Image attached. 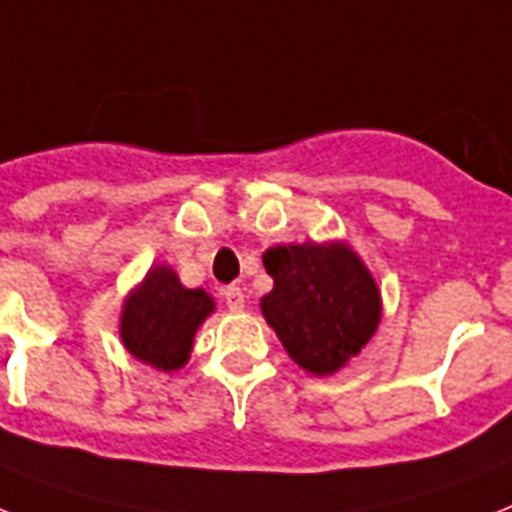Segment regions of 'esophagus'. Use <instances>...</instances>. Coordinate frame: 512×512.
Listing matches in <instances>:
<instances>
[{"label": "esophagus", "mask_w": 512, "mask_h": 512, "mask_svg": "<svg viewBox=\"0 0 512 512\" xmlns=\"http://www.w3.org/2000/svg\"><path fill=\"white\" fill-rule=\"evenodd\" d=\"M223 299H226V305L231 313L244 310V292L239 289V286H226V289H223Z\"/></svg>", "instance_id": "34e87169"}]
</instances>
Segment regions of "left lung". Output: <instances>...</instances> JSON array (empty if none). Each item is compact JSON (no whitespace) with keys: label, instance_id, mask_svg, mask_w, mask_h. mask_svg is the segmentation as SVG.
<instances>
[{"label":"left lung","instance_id":"left-lung-1","mask_svg":"<svg viewBox=\"0 0 512 512\" xmlns=\"http://www.w3.org/2000/svg\"><path fill=\"white\" fill-rule=\"evenodd\" d=\"M273 289L260 299L268 326L294 363L334 376L381 323V289L347 242L276 244L263 252Z\"/></svg>","mask_w":512,"mask_h":512}]
</instances>
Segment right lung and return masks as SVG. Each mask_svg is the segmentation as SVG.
Instances as JSON below:
<instances>
[{"mask_svg": "<svg viewBox=\"0 0 512 512\" xmlns=\"http://www.w3.org/2000/svg\"><path fill=\"white\" fill-rule=\"evenodd\" d=\"M215 313L205 289H186L170 265L157 263L123 299L120 342L131 355L157 371L184 368L199 326Z\"/></svg>", "mask_w": 512, "mask_h": 512, "instance_id": "1", "label": "right lung"}]
</instances>
